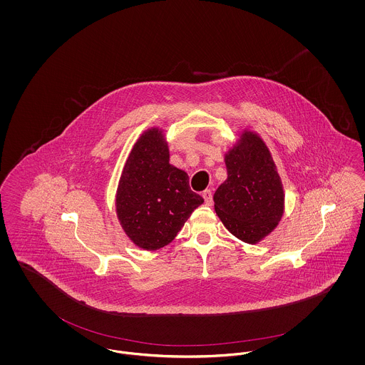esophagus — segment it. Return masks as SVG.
<instances>
[{
	"label": "esophagus",
	"instance_id": "1",
	"mask_svg": "<svg viewBox=\"0 0 365 365\" xmlns=\"http://www.w3.org/2000/svg\"><path fill=\"white\" fill-rule=\"evenodd\" d=\"M202 197H204V200H205V204L207 205H212V202H213V197H212V191L205 190L202 192Z\"/></svg>",
	"mask_w": 365,
	"mask_h": 365
}]
</instances>
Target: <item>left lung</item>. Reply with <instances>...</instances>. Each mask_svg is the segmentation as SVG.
Masks as SVG:
<instances>
[{
  "label": "left lung",
  "instance_id": "1",
  "mask_svg": "<svg viewBox=\"0 0 365 365\" xmlns=\"http://www.w3.org/2000/svg\"><path fill=\"white\" fill-rule=\"evenodd\" d=\"M227 179L213 195L227 230L243 242L268 237L284 212V191L277 164L256 131L243 130L225 155Z\"/></svg>",
  "mask_w": 365,
  "mask_h": 365
}]
</instances>
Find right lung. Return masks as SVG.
Here are the masks:
<instances>
[{"label":"right lung","instance_id":"1","mask_svg":"<svg viewBox=\"0 0 365 365\" xmlns=\"http://www.w3.org/2000/svg\"><path fill=\"white\" fill-rule=\"evenodd\" d=\"M116 215L128 240L143 250L173 242L204 198L189 186V175L170 164L163 128L140 134L123 167Z\"/></svg>","mask_w":365,"mask_h":365}]
</instances>
